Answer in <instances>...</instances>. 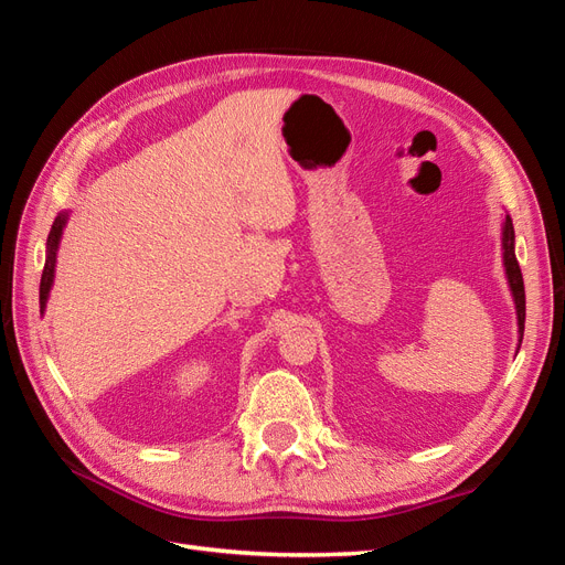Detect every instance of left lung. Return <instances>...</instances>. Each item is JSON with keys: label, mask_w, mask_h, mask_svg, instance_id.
I'll return each instance as SVG.
<instances>
[{"label": "left lung", "mask_w": 565, "mask_h": 565, "mask_svg": "<svg viewBox=\"0 0 565 565\" xmlns=\"http://www.w3.org/2000/svg\"><path fill=\"white\" fill-rule=\"evenodd\" d=\"M516 235H514V224H511V216L504 212L502 218V264H504V276L511 299H514V309H516V324H519V347L523 341V328H525V289H523V276L516 262Z\"/></svg>", "instance_id": "obj_1"}]
</instances>
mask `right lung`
Returning a JSON list of instances; mask_svg holds the SVG:
<instances>
[{
    "mask_svg": "<svg viewBox=\"0 0 565 565\" xmlns=\"http://www.w3.org/2000/svg\"><path fill=\"white\" fill-rule=\"evenodd\" d=\"M67 216L71 212H61L54 218V226L49 231L46 237V262H44V270H42V282H40V311H46V301H49V292L54 287V278H56V256H58V247H61V237H63V228L67 224Z\"/></svg>",
    "mask_w": 565,
    "mask_h": 565,
    "instance_id": "add662e5",
    "label": "right lung"
}]
</instances>
